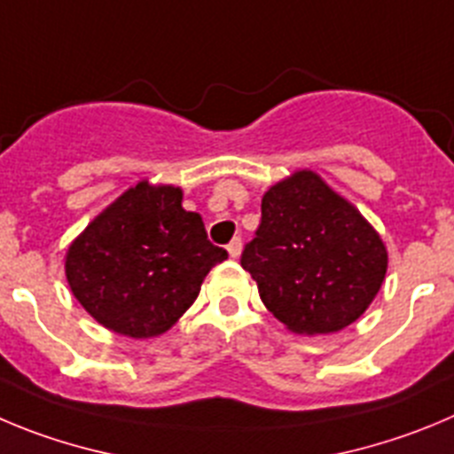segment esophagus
I'll use <instances>...</instances> for the list:
<instances>
[{
    "instance_id": "1",
    "label": "esophagus",
    "mask_w": 454,
    "mask_h": 454,
    "mask_svg": "<svg viewBox=\"0 0 454 454\" xmlns=\"http://www.w3.org/2000/svg\"><path fill=\"white\" fill-rule=\"evenodd\" d=\"M227 252H230L231 259H239L240 252H243V240H240V239H234V240H231V243L227 245Z\"/></svg>"
}]
</instances>
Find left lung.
I'll return each mask as SVG.
<instances>
[{"instance_id": "left-lung-1", "label": "left lung", "mask_w": 454, "mask_h": 454, "mask_svg": "<svg viewBox=\"0 0 454 454\" xmlns=\"http://www.w3.org/2000/svg\"><path fill=\"white\" fill-rule=\"evenodd\" d=\"M265 309L294 333H335L380 290L387 249L360 211L313 170L274 184L240 256Z\"/></svg>"}]
</instances>
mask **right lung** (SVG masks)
<instances>
[{"label":"right lung","mask_w":454,"mask_h":454,"mask_svg":"<svg viewBox=\"0 0 454 454\" xmlns=\"http://www.w3.org/2000/svg\"><path fill=\"white\" fill-rule=\"evenodd\" d=\"M224 259L202 218L182 209L177 186L139 182L74 240L65 272L98 324L128 338H153L186 313Z\"/></svg>","instance_id":"add662e5"}]
</instances>
